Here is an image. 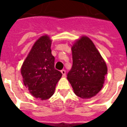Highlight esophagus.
<instances>
[{
  "instance_id": "obj_1",
  "label": "esophagus",
  "mask_w": 127,
  "mask_h": 127,
  "mask_svg": "<svg viewBox=\"0 0 127 127\" xmlns=\"http://www.w3.org/2000/svg\"><path fill=\"white\" fill-rule=\"evenodd\" d=\"M61 73H62V74H63V76H65V75H66V71H65L64 69L61 70Z\"/></svg>"
}]
</instances>
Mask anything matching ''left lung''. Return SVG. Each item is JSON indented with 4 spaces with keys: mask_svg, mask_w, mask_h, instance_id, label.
<instances>
[{
    "mask_svg": "<svg viewBox=\"0 0 127 127\" xmlns=\"http://www.w3.org/2000/svg\"><path fill=\"white\" fill-rule=\"evenodd\" d=\"M71 50L73 65L67 73V79L76 95L90 98L103 88L107 72L106 63L87 36L77 40Z\"/></svg>",
    "mask_w": 127,
    "mask_h": 127,
    "instance_id": "1",
    "label": "left lung"
}]
</instances>
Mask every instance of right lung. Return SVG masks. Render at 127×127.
I'll return each mask as SVG.
<instances>
[{"label":"right lung","mask_w":127,"mask_h":127,"mask_svg":"<svg viewBox=\"0 0 127 127\" xmlns=\"http://www.w3.org/2000/svg\"><path fill=\"white\" fill-rule=\"evenodd\" d=\"M52 41L42 36L36 41L24 62L21 73L24 86L36 98L46 100L55 91L62 73L54 68L55 58L52 54Z\"/></svg>","instance_id":"1"}]
</instances>
